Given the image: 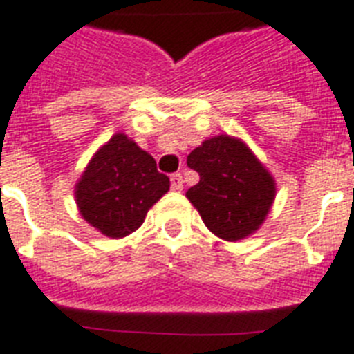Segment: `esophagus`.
<instances>
[{"instance_id": "34e87169", "label": "esophagus", "mask_w": 354, "mask_h": 354, "mask_svg": "<svg viewBox=\"0 0 354 354\" xmlns=\"http://www.w3.org/2000/svg\"><path fill=\"white\" fill-rule=\"evenodd\" d=\"M169 183H171V190L180 192L183 190V185H185V180H183V175L180 174H174L169 177Z\"/></svg>"}]
</instances>
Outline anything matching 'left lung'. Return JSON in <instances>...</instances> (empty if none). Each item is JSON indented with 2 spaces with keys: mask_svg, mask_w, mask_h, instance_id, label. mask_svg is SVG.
I'll return each mask as SVG.
<instances>
[{
  "mask_svg": "<svg viewBox=\"0 0 354 354\" xmlns=\"http://www.w3.org/2000/svg\"><path fill=\"white\" fill-rule=\"evenodd\" d=\"M199 183L186 197L206 228L225 241H239L265 223L276 180L241 138L217 135L188 155Z\"/></svg>",
  "mask_w": 354,
  "mask_h": 354,
  "instance_id": "obj_1",
  "label": "left lung"
}]
</instances>
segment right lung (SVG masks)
<instances>
[{
    "label": "right lung",
    "mask_w": 354,
    "mask_h": 354,
    "mask_svg": "<svg viewBox=\"0 0 354 354\" xmlns=\"http://www.w3.org/2000/svg\"><path fill=\"white\" fill-rule=\"evenodd\" d=\"M169 190L148 151L124 133H115L91 157L75 186L80 216L111 239L129 236Z\"/></svg>",
    "instance_id": "obj_1"
}]
</instances>
